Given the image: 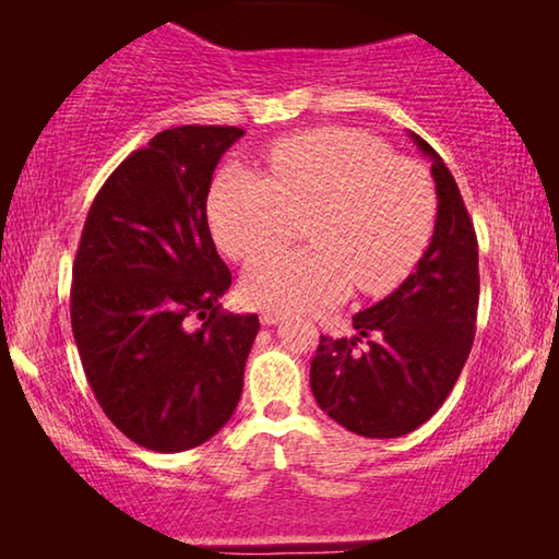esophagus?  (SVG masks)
<instances>
[{"label":"esophagus","mask_w":559,"mask_h":559,"mask_svg":"<svg viewBox=\"0 0 559 559\" xmlns=\"http://www.w3.org/2000/svg\"><path fill=\"white\" fill-rule=\"evenodd\" d=\"M281 320H283V316L276 313V310H263V313H261V323L263 325H278Z\"/></svg>","instance_id":"esophagus-1"}]
</instances>
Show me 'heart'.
Here are the masks:
<instances>
[{
    "mask_svg": "<svg viewBox=\"0 0 559 559\" xmlns=\"http://www.w3.org/2000/svg\"><path fill=\"white\" fill-rule=\"evenodd\" d=\"M271 177L226 167L210 194V224L231 259L290 241L308 222L310 249L269 251L243 273L241 293L276 313L343 300L353 283L380 296L409 276L431 239L429 175L357 130L325 128L281 140Z\"/></svg>",
    "mask_w": 559,
    "mask_h": 559,
    "instance_id": "1",
    "label": "heart"
}]
</instances>
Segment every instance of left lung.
Instances as JSON below:
<instances>
[{
    "label": "left lung",
    "mask_w": 559,
    "mask_h": 559,
    "mask_svg": "<svg viewBox=\"0 0 559 559\" xmlns=\"http://www.w3.org/2000/svg\"><path fill=\"white\" fill-rule=\"evenodd\" d=\"M431 159L437 226L429 249L400 288L353 316V337L320 335L310 390L340 427L367 439H396L437 414L466 365L478 310V241L459 185L419 135ZM365 342V348H357Z\"/></svg>",
    "instance_id": "obj_1"
}]
</instances>
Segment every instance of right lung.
<instances>
[{
	"label": "right lung",
	"mask_w": 559,
	"mask_h": 559,
	"mask_svg": "<svg viewBox=\"0 0 559 559\" xmlns=\"http://www.w3.org/2000/svg\"><path fill=\"white\" fill-rule=\"evenodd\" d=\"M241 135L231 126L157 132L106 179L83 226L75 347L100 409L150 451L212 439L243 390L259 316L219 310L231 273L206 222L214 169Z\"/></svg>",
	"instance_id": "right-lung-1"
}]
</instances>
